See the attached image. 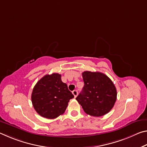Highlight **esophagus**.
I'll return each instance as SVG.
<instances>
[{"instance_id": "34e87169", "label": "esophagus", "mask_w": 147, "mask_h": 147, "mask_svg": "<svg viewBox=\"0 0 147 147\" xmlns=\"http://www.w3.org/2000/svg\"><path fill=\"white\" fill-rule=\"evenodd\" d=\"M72 93H73V95H74V97H76L77 96V95H78V91H77L76 90H74L73 92H72Z\"/></svg>"}]
</instances>
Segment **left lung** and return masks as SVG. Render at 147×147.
Wrapping results in <instances>:
<instances>
[{"label":"left lung","mask_w":147,"mask_h":147,"mask_svg":"<svg viewBox=\"0 0 147 147\" xmlns=\"http://www.w3.org/2000/svg\"><path fill=\"white\" fill-rule=\"evenodd\" d=\"M83 90L76 98L85 113L94 117L108 113L117 100V90L111 79L100 72L82 73Z\"/></svg>","instance_id":"obj_1"}]
</instances>
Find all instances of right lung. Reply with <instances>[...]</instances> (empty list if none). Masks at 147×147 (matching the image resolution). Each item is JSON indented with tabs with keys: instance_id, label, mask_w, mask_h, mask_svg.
Returning <instances> with one entry per match:
<instances>
[{
	"instance_id": "obj_1",
	"label": "right lung",
	"mask_w": 147,
	"mask_h": 147,
	"mask_svg": "<svg viewBox=\"0 0 147 147\" xmlns=\"http://www.w3.org/2000/svg\"><path fill=\"white\" fill-rule=\"evenodd\" d=\"M74 95L61 81V74H47L34 86L32 102L35 110L43 117L53 119L64 113Z\"/></svg>"
}]
</instances>
